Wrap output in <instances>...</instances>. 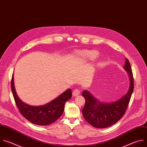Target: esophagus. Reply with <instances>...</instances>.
<instances>
[{
  "mask_svg": "<svg viewBox=\"0 0 147 147\" xmlns=\"http://www.w3.org/2000/svg\"><path fill=\"white\" fill-rule=\"evenodd\" d=\"M80 90L79 89H75L74 90L73 93H72V95L74 97H76V96H78L80 94Z\"/></svg>",
  "mask_w": 147,
  "mask_h": 147,
  "instance_id": "esophagus-1",
  "label": "esophagus"
}]
</instances>
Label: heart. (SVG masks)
<instances>
[{"label": "heart", "instance_id": "b5f03b06", "mask_svg": "<svg viewBox=\"0 0 147 147\" xmlns=\"http://www.w3.org/2000/svg\"><path fill=\"white\" fill-rule=\"evenodd\" d=\"M99 53L94 50L80 51L78 53V56L83 60H93L98 57Z\"/></svg>", "mask_w": 147, "mask_h": 147}]
</instances>
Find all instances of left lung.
Returning a JSON list of instances; mask_svg holds the SVG:
<instances>
[{
    "instance_id": "obj_1",
    "label": "left lung",
    "mask_w": 147,
    "mask_h": 147,
    "mask_svg": "<svg viewBox=\"0 0 147 147\" xmlns=\"http://www.w3.org/2000/svg\"><path fill=\"white\" fill-rule=\"evenodd\" d=\"M124 69L130 79V86L126 94L115 102L106 103L100 101L90 92L84 90L82 96L85 98V105L82 114L85 120L92 126L104 129L119 121L124 115L134 89V79L129 60L126 58Z\"/></svg>"
}]
</instances>
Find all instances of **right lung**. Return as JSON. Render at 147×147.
I'll return each mask as SVG.
<instances>
[{"label":"right lung","instance_id":"1","mask_svg":"<svg viewBox=\"0 0 147 147\" xmlns=\"http://www.w3.org/2000/svg\"><path fill=\"white\" fill-rule=\"evenodd\" d=\"M11 87L16 104L22 115L28 121L40 126L49 125L55 122L63 113L65 102L72 97V90L68 89L45 105L32 106L24 103L18 97L14 86V74Z\"/></svg>","mask_w":147,"mask_h":147}]
</instances>
